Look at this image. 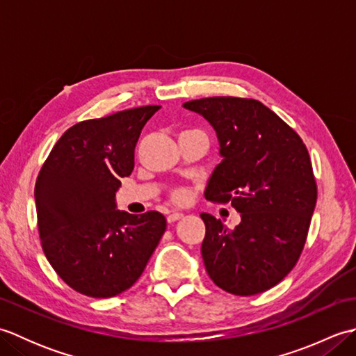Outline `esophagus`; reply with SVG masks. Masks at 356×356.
<instances>
[{
	"label": "esophagus",
	"instance_id": "34e87169",
	"mask_svg": "<svg viewBox=\"0 0 356 356\" xmlns=\"http://www.w3.org/2000/svg\"><path fill=\"white\" fill-rule=\"evenodd\" d=\"M182 217H184L182 213H171V214H168V223L177 222V220H180V218H182Z\"/></svg>",
	"mask_w": 356,
	"mask_h": 356
}]
</instances>
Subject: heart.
I'll return each instance as SVG.
<instances>
[{"label":"heart","instance_id":"obj_1","mask_svg":"<svg viewBox=\"0 0 356 356\" xmlns=\"http://www.w3.org/2000/svg\"><path fill=\"white\" fill-rule=\"evenodd\" d=\"M174 199H176L177 202H184L186 199V194L184 191H177L176 194H174Z\"/></svg>","mask_w":356,"mask_h":356}]
</instances>
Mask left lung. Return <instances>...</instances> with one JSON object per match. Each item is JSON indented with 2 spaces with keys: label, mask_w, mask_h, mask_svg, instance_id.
Wrapping results in <instances>:
<instances>
[{
  "label": "left lung",
  "mask_w": 356,
  "mask_h": 356,
  "mask_svg": "<svg viewBox=\"0 0 356 356\" xmlns=\"http://www.w3.org/2000/svg\"><path fill=\"white\" fill-rule=\"evenodd\" d=\"M217 131L222 163L205 197L231 203L241 222L229 229L203 213L202 257L220 289L248 297L270 289L297 264L316 203L309 151L298 133L260 101L214 96L185 102Z\"/></svg>",
  "instance_id": "left-lung-1"
}]
</instances>
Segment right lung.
I'll use <instances>...</instances> for the list:
<instances>
[{
	"label": "right lung",
	"instance_id": "right-lung-1",
	"mask_svg": "<svg viewBox=\"0 0 356 356\" xmlns=\"http://www.w3.org/2000/svg\"><path fill=\"white\" fill-rule=\"evenodd\" d=\"M161 105L130 108L70 127L38 174L41 246L72 289L110 298L138 282L166 229L157 211L115 209L120 179L134 168L142 128Z\"/></svg>",
	"mask_w": 356,
	"mask_h": 356
}]
</instances>
